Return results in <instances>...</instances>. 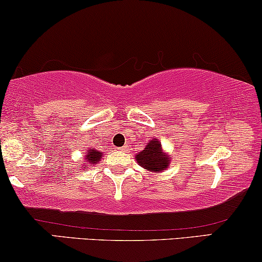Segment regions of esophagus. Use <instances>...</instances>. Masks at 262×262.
<instances>
[{"instance_id": "1", "label": "esophagus", "mask_w": 262, "mask_h": 262, "mask_svg": "<svg viewBox=\"0 0 262 262\" xmlns=\"http://www.w3.org/2000/svg\"><path fill=\"white\" fill-rule=\"evenodd\" d=\"M119 150H121V151H126V150H127V146H124V147L119 148Z\"/></svg>"}]
</instances>
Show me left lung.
<instances>
[{"mask_svg": "<svg viewBox=\"0 0 262 262\" xmlns=\"http://www.w3.org/2000/svg\"><path fill=\"white\" fill-rule=\"evenodd\" d=\"M171 157L167 156L161 148L159 140H151L146 148L136 156L138 165L144 167L149 172H160L167 169Z\"/></svg>", "mask_w": 262, "mask_h": 262, "instance_id": "left-lung-1", "label": "left lung"}]
</instances>
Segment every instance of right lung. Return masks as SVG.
I'll return each mask as SVG.
<instances>
[{"label": "right lung", "instance_id": "1", "mask_svg": "<svg viewBox=\"0 0 262 262\" xmlns=\"http://www.w3.org/2000/svg\"><path fill=\"white\" fill-rule=\"evenodd\" d=\"M102 156V151L96 149H89V153H87L85 157V164L86 165H96V164L101 160Z\"/></svg>", "mask_w": 262, "mask_h": 262}]
</instances>
